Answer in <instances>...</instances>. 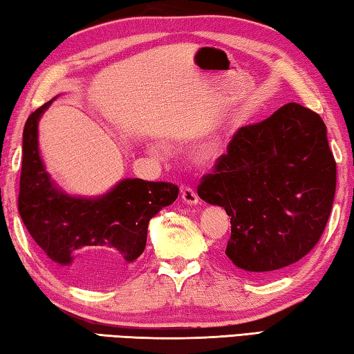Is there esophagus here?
Returning <instances> with one entry per match:
<instances>
[{
    "label": "esophagus",
    "instance_id": "1",
    "mask_svg": "<svg viewBox=\"0 0 354 354\" xmlns=\"http://www.w3.org/2000/svg\"><path fill=\"white\" fill-rule=\"evenodd\" d=\"M181 196L184 203H187V205H196L200 200L198 195H196V192L192 187H189V185H185V187L181 189Z\"/></svg>",
    "mask_w": 354,
    "mask_h": 354
}]
</instances>
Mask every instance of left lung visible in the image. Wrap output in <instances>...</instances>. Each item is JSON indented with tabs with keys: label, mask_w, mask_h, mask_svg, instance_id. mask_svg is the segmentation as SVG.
<instances>
[{
	"label": "left lung",
	"mask_w": 354,
	"mask_h": 354,
	"mask_svg": "<svg viewBox=\"0 0 354 354\" xmlns=\"http://www.w3.org/2000/svg\"><path fill=\"white\" fill-rule=\"evenodd\" d=\"M335 173L322 117L289 103L239 128L196 190L231 217L227 259L267 277L320 241L333 209Z\"/></svg>",
	"instance_id": "8db88e82"
}]
</instances>
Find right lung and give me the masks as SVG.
Returning <instances> with one entry per match:
<instances>
[{
	"label": "right lung",
	"instance_id": "add662e5",
	"mask_svg": "<svg viewBox=\"0 0 354 354\" xmlns=\"http://www.w3.org/2000/svg\"><path fill=\"white\" fill-rule=\"evenodd\" d=\"M51 101L28 117L23 129L19 212L29 234L59 272L77 281L117 279L147 245L148 223L178 198L176 184L123 179L100 198H76L55 187L39 156L37 123ZM91 249L109 250L104 271L87 269Z\"/></svg>",
	"mask_w": 354,
	"mask_h": 354
}]
</instances>
